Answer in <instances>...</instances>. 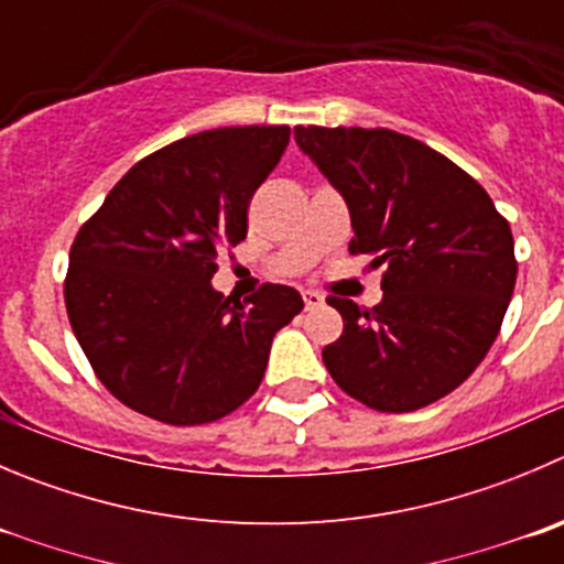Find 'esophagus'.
<instances>
[{"instance_id": "1", "label": "esophagus", "mask_w": 564, "mask_h": 564, "mask_svg": "<svg viewBox=\"0 0 564 564\" xmlns=\"http://www.w3.org/2000/svg\"><path fill=\"white\" fill-rule=\"evenodd\" d=\"M302 299H304V307H307V310H315V307H321V304H324V296H321V293H315V291H304Z\"/></svg>"}]
</instances>
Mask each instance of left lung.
Segmentation results:
<instances>
[{
  "label": "left lung",
  "instance_id": "1",
  "mask_svg": "<svg viewBox=\"0 0 564 564\" xmlns=\"http://www.w3.org/2000/svg\"><path fill=\"white\" fill-rule=\"evenodd\" d=\"M293 135L346 198L348 251L384 268L373 310L326 299L343 315V335L324 348L326 371L379 412L443 399L490 351L512 299L507 218L474 176L410 135L382 127H296Z\"/></svg>",
  "mask_w": 564,
  "mask_h": 564
}]
</instances>
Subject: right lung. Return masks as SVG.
<instances>
[{"label": "right lung", "mask_w": 564, "mask_h": 564, "mask_svg": "<svg viewBox=\"0 0 564 564\" xmlns=\"http://www.w3.org/2000/svg\"><path fill=\"white\" fill-rule=\"evenodd\" d=\"M291 127H221L132 165L79 227L66 273L72 329L121 404L171 426L238 410L260 388L271 340L302 313L299 291L249 302L210 285L218 254L246 238L249 202Z\"/></svg>", "instance_id": "obj_1"}]
</instances>
